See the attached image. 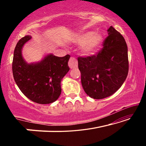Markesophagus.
I'll return each mask as SVG.
<instances>
[{"instance_id": "34e87169", "label": "esophagus", "mask_w": 146, "mask_h": 146, "mask_svg": "<svg viewBox=\"0 0 146 146\" xmlns=\"http://www.w3.org/2000/svg\"><path fill=\"white\" fill-rule=\"evenodd\" d=\"M68 65H69V66H70V68L71 69L76 68H77V66H78V62H77V60H76V59L75 58L71 57L70 60H69Z\"/></svg>"}]
</instances>
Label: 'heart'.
<instances>
[{"label": "heart", "mask_w": 146, "mask_h": 146, "mask_svg": "<svg viewBox=\"0 0 146 146\" xmlns=\"http://www.w3.org/2000/svg\"><path fill=\"white\" fill-rule=\"evenodd\" d=\"M102 35L98 32H86L77 35L75 42L78 45H83L82 51L85 55H92L100 48L102 42Z\"/></svg>", "instance_id": "b5f03b06"}]
</instances>
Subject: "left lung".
<instances>
[{
    "label": "left lung",
    "instance_id": "left-lung-1",
    "mask_svg": "<svg viewBox=\"0 0 146 146\" xmlns=\"http://www.w3.org/2000/svg\"><path fill=\"white\" fill-rule=\"evenodd\" d=\"M97 55L78 57L84 90L94 99L115 93L127 78L129 71L127 46L124 38L113 27Z\"/></svg>",
    "mask_w": 146,
    "mask_h": 146
}]
</instances>
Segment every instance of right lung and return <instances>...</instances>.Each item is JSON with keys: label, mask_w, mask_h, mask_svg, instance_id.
Returning a JSON list of instances; mask_svg holds the SVG:
<instances>
[{"label": "right lung", "mask_w": 146, "mask_h": 146, "mask_svg": "<svg viewBox=\"0 0 146 146\" xmlns=\"http://www.w3.org/2000/svg\"><path fill=\"white\" fill-rule=\"evenodd\" d=\"M31 38L30 35L24 36L15 48L12 63L14 80L29 100L40 104L52 103L61 94L60 82L70 70V55L59 57L49 54L38 62L27 63L22 55V49Z\"/></svg>", "instance_id": "1"}]
</instances>
